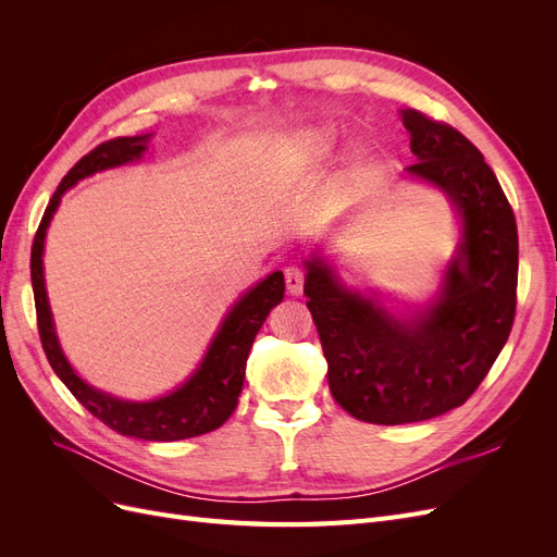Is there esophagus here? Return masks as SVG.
Masks as SVG:
<instances>
[{
	"instance_id": "1",
	"label": "esophagus",
	"mask_w": 557,
	"mask_h": 557,
	"mask_svg": "<svg viewBox=\"0 0 557 557\" xmlns=\"http://www.w3.org/2000/svg\"><path fill=\"white\" fill-rule=\"evenodd\" d=\"M283 274H285V285H288V293L301 295V290H305V269L297 264H288Z\"/></svg>"
}]
</instances>
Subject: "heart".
<instances>
[{
    "instance_id": "obj_1",
    "label": "heart",
    "mask_w": 557,
    "mask_h": 557,
    "mask_svg": "<svg viewBox=\"0 0 557 557\" xmlns=\"http://www.w3.org/2000/svg\"><path fill=\"white\" fill-rule=\"evenodd\" d=\"M305 144L309 150H313V153H320V150H325L327 146V134L325 132H311L305 137Z\"/></svg>"
}]
</instances>
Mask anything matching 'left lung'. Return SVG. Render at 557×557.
I'll return each instance as SVG.
<instances>
[{
	"label": "left lung",
	"instance_id": "8db88e82",
	"mask_svg": "<svg viewBox=\"0 0 557 557\" xmlns=\"http://www.w3.org/2000/svg\"><path fill=\"white\" fill-rule=\"evenodd\" d=\"M418 158L407 172L430 181L462 215V244L442 297L411 318L346 290L320 260L307 262V307L327 360L332 397L376 425L418 423L474 395L516 318V215L481 150L462 132L404 109Z\"/></svg>",
	"mask_w": 557,
	"mask_h": 557
}]
</instances>
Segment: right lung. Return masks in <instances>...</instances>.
I'll return each instance as SVG.
<instances>
[{
    "instance_id": "right-lung-1",
    "label": "right lung",
    "mask_w": 557,
    "mask_h": 557,
    "mask_svg": "<svg viewBox=\"0 0 557 557\" xmlns=\"http://www.w3.org/2000/svg\"><path fill=\"white\" fill-rule=\"evenodd\" d=\"M146 137H115L104 144L92 148L88 156H83L62 183L58 185L55 195L50 197L39 230L35 234V244H32V258H29V272H32V290H35V307H37V327L41 336V346L46 358L53 367V372L60 381L70 387V393L86 407L95 418L102 420L113 432L123 436H134V440L146 442H178L190 440V436L207 434L215 428H221L225 420L237 409V401L242 395V385L246 376V360L248 350L256 342V334L260 332L262 323L267 320L278 301H283L285 281L281 272L269 274L260 281L256 288L248 290L234 309L227 313L223 327L218 330L215 339L201 360L197 372L190 376L188 383H183L178 391L160 397L156 401H121L107 393H99L88 383H83L74 369L62 356L58 336L53 330V320H50V309L46 299V285H44V239L46 227L53 218L60 197L66 188L74 183L86 178L95 172L109 170L141 158L146 150Z\"/></svg>"
}]
</instances>
